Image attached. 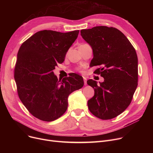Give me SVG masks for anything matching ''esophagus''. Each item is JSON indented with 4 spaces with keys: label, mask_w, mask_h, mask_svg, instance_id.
<instances>
[{
    "label": "esophagus",
    "mask_w": 153,
    "mask_h": 153,
    "mask_svg": "<svg viewBox=\"0 0 153 153\" xmlns=\"http://www.w3.org/2000/svg\"><path fill=\"white\" fill-rule=\"evenodd\" d=\"M84 79V85H87V79L85 77H83Z\"/></svg>",
    "instance_id": "esophagus-1"
}]
</instances>
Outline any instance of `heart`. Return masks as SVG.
Here are the masks:
<instances>
[{
	"label": "heart",
	"mask_w": 153,
	"mask_h": 153,
	"mask_svg": "<svg viewBox=\"0 0 153 153\" xmlns=\"http://www.w3.org/2000/svg\"><path fill=\"white\" fill-rule=\"evenodd\" d=\"M84 45H85V44H84Z\"/></svg>",
	"instance_id": "b5f03b06"
}]
</instances>
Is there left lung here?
I'll return each instance as SVG.
<instances>
[{"label":"left lung","mask_w":153,"mask_h":153,"mask_svg":"<svg viewBox=\"0 0 153 153\" xmlns=\"http://www.w3.org/2000/svg\"><path fill=\"white\" fill-rule=\"evenodd\" d=\"M81 35L92 49L91 67L102 66L94 72L104 78L99 85L92 79L87 81L95 92L88 100L89 110L102 120L114 118L129 106L137 87V54L125 35L115 28L95 27L82 30Z\"/></svg>","instance_id":"obj_1"}]
</instances>
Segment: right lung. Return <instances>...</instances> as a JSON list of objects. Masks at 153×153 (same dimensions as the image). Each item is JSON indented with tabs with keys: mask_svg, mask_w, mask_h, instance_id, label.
<instances>
[{
	"mask_svg": "<svg viewBox=\"0 0 153 153\" xmlns=\"http://www.w3.org/2000/svg\"><path fill=\"white\" fill-rule=\"evenodd\" d=\"M79 32L39 31L19 50L14 70L19 97L30 113L43 121L61 117L68 108L69 94L84 85L81 76L72 73L58 81L53 71L64 61Z\"/></svg>",
	"mask_w": 153,
	"mask_h": 153,
	"instance_id": "1",
	"label": "right lung"
}]
</instances>
